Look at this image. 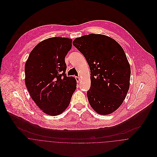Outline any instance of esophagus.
I'll return each mask as SVG.
<instances>
[{
  "label": "esophagus",
  "mask_w": 157,
  "mask_h": 157,
  "mask_svg": "<svg viewBox=\"0 0 157 157\" xmlns=\"http://www.w3.org/2000/svg\"><path fill=\"white\" fill-rule=\"evenodd\" d=\"M75 79H76L77 83H78L80 82V78L79 77H75Z\"/></svg>",
  "instance_id": "obj_1"
}]
</instances>
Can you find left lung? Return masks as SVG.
<instances>
[{
    "mask_svg": "<svg viewBox=\"0 0 157 157\" xmlns=\"http://www.w3.org/2000/svg\"><path fill=\"white\" fill-rule=\"evenodd\" d=\"M72 44L90 67L87 96L90 106L100 115L112 113L123 103L130 86L131 67L123 48L111 37L99 34L77 37Z\"/></svg>",
    "mask_w": 157,
    "mask_h": 157,
    "instance_id": "obj_1",
    "label": "left lung"
}]
</instances>
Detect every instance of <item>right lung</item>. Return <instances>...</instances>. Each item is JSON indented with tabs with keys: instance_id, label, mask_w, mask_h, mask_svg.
Returning <instances> with one entry per match:
<instances>
[{
	"instance_id": "obj_1",
	"label": "right lung",
	"mask_w": 157,
	"mask_h": 157,
	"mask_svg": "<svg viewBox=\"0 0 157 157\" xmlns=\"http://www.w3.org/2000/svg\"><path fill=\"white\" fill-rule=\"evenodd\" d=\"M72 42L61 37L45 39L33 48L25 65L28 91L37 106L49 115L64 112L77 88L75 78L65 74V58Z\"/></svg>"
}]
</instances>
